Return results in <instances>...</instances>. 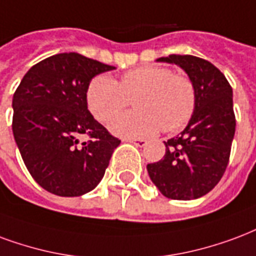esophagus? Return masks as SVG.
<instances>
[{
	"label": "esophagus",
	"instance_id": "34e87169",
	"mask_svg": "<svg viewBox=\"0 0 256 256\" xmlns=\"http://www.w3.org/2000/svg\"><path fill=\"white\" fill-rule=\"evenodd\" d=\"M126 141H128V142H133L136 144L137 146H145L148 144L146 140H144V138H126Z\"/></svg>",
	"mask_w": 256,
	"mask_h": 256
}]
</instances>
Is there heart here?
I'll return each instance as SVG.
<instances>
[{"instance_id": "1", "label": "heart", "mask_w": 256, "mask_h": 256, "mask_svg": "<svg viewBox=\"0 0 256 256\" xmlns=\"http://www.w3.org/2000/svg\"><path fill=\"white\" fill-rule=\"evenodd\" d=\"M136 99L138 111L111 123L123 137L150 136L160 130L174 133L190 122L196 108V90L190 77L166 66H141L128 70L119 82L96 76L86 88V104L99 122L108 123Z\"/></svg>"}]
</instances>
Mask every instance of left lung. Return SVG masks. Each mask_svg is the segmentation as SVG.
<instances>
[{"mask_svg": "<svg viewBox=\"0 0 256 256\" xmlns=\"http://www.w3.org/2000/svg\"><path fill=\"white\" fill-rule=\"evenodd\" d=\"M179 65L196 90V108L186 128L168 140L160 162L148 164V174L162 196L190 200L205 196L221 180L228 166L236 128L232 86L209 60L194 56L158 58Z\"/></svg>", "mask_w": 256, "mask_h": 256, "instance_id": "left-lung-1", "label": "left lung"}]
</instances>
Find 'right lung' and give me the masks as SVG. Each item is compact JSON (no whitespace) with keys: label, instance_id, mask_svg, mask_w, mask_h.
Masks as SVG:
<instances>
[{"label":"right lung","instance_id":"1","mask_svg":"<svg viewBox=\"0 0 256 256\" xmlns=\"http://www.w3.org/2000/svg\"><path fill=\"white\" fill-rule=\"evenodd\" d=\"M112 69L62 52L32 66L13 94L14 141L28 172L51 194L78 196L94 190L120 144L86 104L90 80ZM84 134L90 141L80 144Z\"/></svg>","mask_w":256,"mask_h":256}]
</instances>
